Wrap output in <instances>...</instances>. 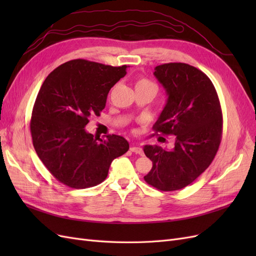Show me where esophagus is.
Returning <instances> with one entry per match:
<instances>
[{"label": "esophagus", "mask_w": 256, "mask_h": 256, "mask_svg": "<svg viewBox=\"0 0 256 256\" xmlns=\"http://www.w3.org/2000/svg\"><path fill=\"white\" fill-rule=\"evenodd\" d=\"M130 150L132 152H134V154H141V156H142V154H144V152H143V150L141 148L140 146H132V147H131V148H130Z\"/></svg>", "instance_id": "esophagus-1"}]
</instances>
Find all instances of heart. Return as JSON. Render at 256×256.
<instances>
[{"mask_svg":"<svg viewBox=\"0 0 256 256\" xmlns=\"http://www.w3.org/2000/svg\"><path fill=\"white\" fill-rule=\"evenodd\" d=\"M142 86H152L154 88V85L146 79H140L136 82V88H142Z\"/></svg>","mask_w":256,"mask_h":256,"instance_id":"obj_1","label":"heart"}]
</instances>
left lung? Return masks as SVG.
<instances>
[{
    "label": "left lung",
    "instance_id": "8db88e82",
    "mask_svg": "<svg viewBox=\"0 0 256 256\" xmlns=\"http://www.w3.org/2000/svg\"><path fill=\"white\" fill-rule=\"evenodd\" d=\"M154 76L168 100L154 130L175 136L174 148L145 145L152 161L145 182L161 191L180 190L194 182L210 166L222 136V111L210 79L184 63L162 64Z\"/></svg>",
    "mask_w": 256,
    "mask_h": 256
}]
</instances>
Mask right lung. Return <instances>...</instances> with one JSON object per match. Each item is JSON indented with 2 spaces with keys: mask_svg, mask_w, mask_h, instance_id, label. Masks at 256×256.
Returning a JSON list of instances; mask_svg holds the SVG:
<instances>
[{
  "mask_svg": "<svg viewBox=\"0 0 256 256\" xmlns=\"http://www.w3.org/2000/svg\"><path fill=\"white\" fill-rule=\"evenodd\" d=\"M126 69V65L72 60L44 81L33 108L30 134L38 157L60 182L74 189L94 187L106 180L112 161L129 150L120 136L100 138L84 129L90 116L104 109L108 94Z\"/></svg>",
  "mask_w": 256,
  "mask_h": 256,
  "instance_id": "1",
  "label": "right lung"
}]
</instances>
